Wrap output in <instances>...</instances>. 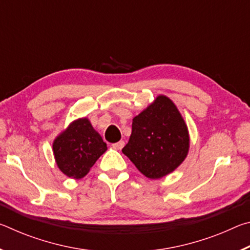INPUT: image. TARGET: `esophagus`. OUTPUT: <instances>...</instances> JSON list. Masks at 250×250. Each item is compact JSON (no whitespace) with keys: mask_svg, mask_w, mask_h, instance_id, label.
<instances>
[{"mask_svg":"<svg viewBox=\"0 0 250 250\" xmlns=\"http://www.w3.org/2000/svg\"><path fill=\"white\" fill-rule=\"evenodd\" d=\"M112 146H113V149H116V150H121L122 147L125 146V142L124 141H119V142H117V143H113Z\"/></svg>","mask_w":250,"mask_h":250,"instance_id":"obj_1","label":"esophagus"}]
</instances>
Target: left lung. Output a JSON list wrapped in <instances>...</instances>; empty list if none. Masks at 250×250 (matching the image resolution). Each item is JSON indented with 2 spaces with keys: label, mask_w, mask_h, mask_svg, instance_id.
Segmentation results:
<instances>
[{
  "label": "left lung",
  "mask_w": 250,
  "mask_h": 250,
  "mask_svg": "<svg viewBox=\"0 0 250 250\" xmlns=\"http://www.w3.org/2000/svg\"><path fill=\"white\" fill-rule=\"evenodd\" d=\"M189 147L188 126L176 105L166 96L133 118L129 142L122 149L139 171L161 179L175 170Z\"/></svg>",
  "instance_id": "1"
}]
</instances>
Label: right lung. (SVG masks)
I'll use <instances>...</instances> for the list:
<instances>
[{"mask_svg": "<svg viewBox=\"0 0 250 250\" xmlns=\"http://www.w3.org/2000/svg\"><path fill=\"white\" fill-rule=\"evenodd\" d=\"M105 150L107 145L87 118L70 124L53 143L59 170L76 180L86 175Z\"/></svg>", "mask_w": 250, "mask_h": 250, "instance_id": "1", "label": "right lung"}]
</instances>
